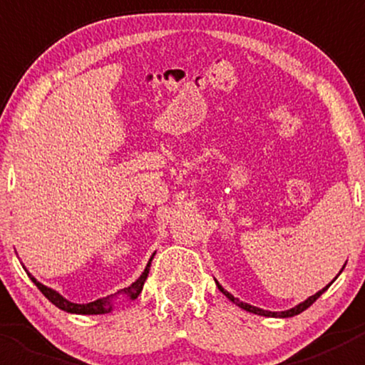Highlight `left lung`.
<instances>
[{
    "mask_svg": "<svg viewBox=\"0 0 365 365\" xmlns=\"http://www.w3.org/2000/svg\"><path fill=\"white\" fill-rule=\"evenodd\" d=\"M341 274V272H339ZM217 282V281H215ZM330 284H332V282H330ZM329 284V286H330ZM329 286H325V288L322 289V292H318L316 293V295H312V297H309L307 300L305 302H302V304H298L297 307H293V309H288V311H282V312H272V311H263V309H259V307H254V305H249V304H245V302H240L238 300V298H235L233 295H231V293H227L226 289L222 288V286L219 284V282H217V288L220 289V292L224 293V295H226L227 298H230L231 302H233V304H237L238 307H242V309H245V311H249V312H254V314H259V316H272V318H292V316H297V314H300L302 311H305V309L307 307H311L312 304H314L316 300H318L319 297L323 295V293L327 292V289H329Z\"/></svg>",
    "mask_w": 365,
    "mask_h": 365,
    "instance_id": "obj_1",
    "label": "left lung"
}]
</instances>
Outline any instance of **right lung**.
Instances as JSON below:
<instances>
[{
	"label": "right lung",
	"instance_id": "obj_1",
	"mask_svg": "<svg viewBox=\"0 0 365 365\" xmlns=\"http://www.w3.org/2000/svg\"><path fill=\"white\" fill-rule=\"evenodd\" d=\"M152 259H153V257H152ZM152 259L148 261V264H146V268H145V272H143L141 277H139L135 282H132L128 288L121 289L120 293H125V295L130 298V300L138 298L139 293L143 292V286H145L146 277H148ZM29 277H31V275H29ZM31 281L35 282L36 288H38L40 292L43 293V297H46L49 302H53V304L56 305V307H60L61 311L73 312V314H106V312H109L113 309V304H111V300H109V297L108 298H101V300L90 302V304H72V302H68L67 298H63L60 295V293L54 292V289L47 288V286H43V284H40V282L36 281L35 277H31Z\"/></svg>",
	"mask_w": 365,
	"mask_h": 365
}]
</instances>
